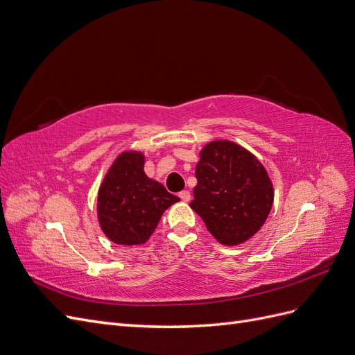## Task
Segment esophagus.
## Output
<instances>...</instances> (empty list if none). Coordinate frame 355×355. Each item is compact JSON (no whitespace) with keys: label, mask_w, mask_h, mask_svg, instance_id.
I'll use <instances>...</instances> for the list:
<instances>
[{"label":"esophagus","mask_w":355,"mask_h":355,"mask_svg":"<svg viewBox=\"0 0 355 355\" xmlns=\"http://www.w3.org/2000/svg\"><path fill=\"white\" fill-rule=\"evenodd\" d=\"M179 197H180V200L182 201H189L191 200V194H189V191H182V192H179Z\"/></svg>","instance_id":"34e87169"}]
</instances>
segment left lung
<instances>
[{"label":"left lung","mask_w":355,"mask_h":355,"mask_svg":"<svg viewBox=\"0 0 355 355\" xmlns=\"http://www.w3.org/2000/svg\"><path fill=\"white\" fill-rule=\"evenodd\" d=\"M196 178L189 206L219 243L237 245L261 230L274 191L254 155L234 142H210L200 154Z\"/></svg>","instance_id":"1"}]
</instances>
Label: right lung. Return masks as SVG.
<instances>
[{
	"instance_id": "1",
	"label": "right lung",
	"mask_w": 355,
	"mask_h": 355,
	"mask_svg": "<svg viewBox=\"0 0 355 355\" xmlns=\"http://www.w3.org/2000/svg\"><path fill=\"white\" fill-rule=\"evenodd\" d=\"M144 161L141 153H123L99 189L101 227L116 244H144L155 231L161 214L180 200L145 175Z\"/></svg>"
}]
</instances>
